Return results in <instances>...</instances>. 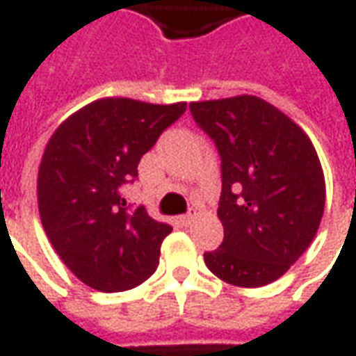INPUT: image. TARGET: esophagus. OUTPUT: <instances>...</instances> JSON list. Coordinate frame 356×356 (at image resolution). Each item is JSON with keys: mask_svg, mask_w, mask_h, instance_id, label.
<instances>
[{"mask_svg": "<svg viewBox=\"0 0 356 356\" xmlns=\"http://www.w3.org/2000/svg\"><path fill=\"white\" fill-rule=\"evenodd\" d=\"M195 218H196V212H195V210H191V212L185 213V216H181V218H179V221H181L183 225H191Z\"/></svg>", "mask_w": 356, "mask_h": 356, "instance_id": "esophagus-1", "label": "esophagus"}]
</instances>
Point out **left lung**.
Returning <instances> with one entry per match:
<instances>
[{
    "instance_id": "left-lung-1",
    "label": "left lung",
    "mask_w": 356,
    "mask_h": 356,
    "mask_svg": "<svg viewBox=\"0 0 356 356\" xmlns=\"http://www.w3.org/2000/svg\"><path fill=\"white\" fill-rule=\"evenodd\" d=\"M188 109L221 160L223 241L204 252V262L237 287L275 282L312 243L324 213L314 146L299 125L256 96L193 102Z\"/></svg>"
}]
</instances>
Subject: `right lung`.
I'll return each instance as SVG.
<instances>
[{"label":"right lung","mask_w":356,"mask_h":356,"mask_svg":"<svg viewBox=\"0 0 356 356\" xmlns=\"http://www.w3.org/2000/svg\"><path fill=\"white\" fill-rule=\"evenodd\" d=\"M185 109V102L106 98L79 109L49 138L38 171L42 225L59 258L92 289H133L156 272L171 225L133 206L123 188Z\"/></svg>","instance_id":"right-lung-1"}]
</instances>
